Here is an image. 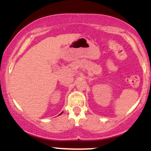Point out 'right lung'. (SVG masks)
Masks as SVG:
<instances>
[{
	"label": "right lung",
	"mask_w": 151,
	"mask_h": 151,
	"mask_svg": "<svg viewBox=\"0 0 151 151\" xmlns=\"http://www.w3.org/2000/svg\"><path fill=\"white\" fill-rule=\"evenodd\" d=\"M61 114H62V113H61Z\"/></svg>",
	"instance_id": "1"
}]
</instances>
